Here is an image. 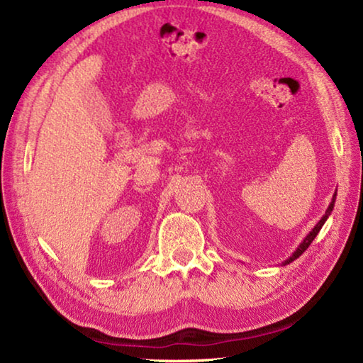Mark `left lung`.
Returning a JSON list of instances; mask_svg holds the SVG:
<instances>
[{
    "mask_svg": "<svg viewBox=\"0 0 363 363\" xmlns=\"http://www.w3.org/2000/svg\"><path fill=\"white\" fill-rule=\"evenodd\" d=\"M335 201H336V192H335V195H333V199H331V203L328 205V208H327V211H325V214L322 216V219L318 220V223L314 225V229H312L309 233H307L306 235V238L303 242L299 243V247L294 250V253L288 257V259L285 261V262H281V266H286V264H290V262H293L294 259H298V257L304 253V251L309 248V245L314 242V238L317 237V233L320 232V229L323 227V224H325V220L328 219V216L331 214V211H333V208H335Z\"/></svg>",
    "mask_w": 363,
    "mask_h": 363,
    "instance_id": "left-lung-1",
    "label": "left lung"
}]
</instances>
